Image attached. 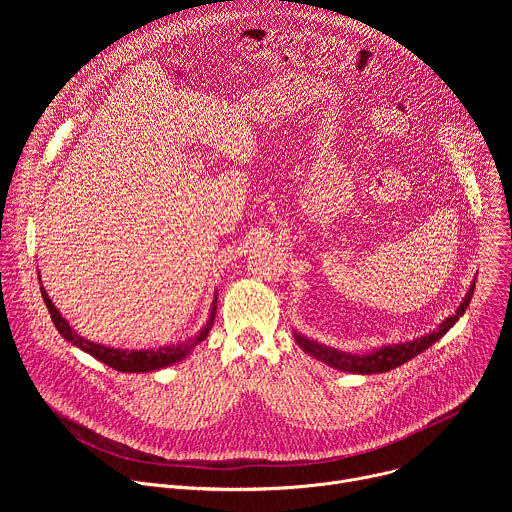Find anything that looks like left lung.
Instances as JSON below:
<instances>
[{
  "mask_svg": "<svg viewBox=\"0 0 512 512\" xmlns=\"http://www.w3.org/2000/svg\"><path fill=\"white\" fill-rule=\"evenodd\" d=\"M474 285L476 281H472L470 289L466 298L462 300V304L458 306L456 314L446 318L440 326H437L433 332L421 336V338H415L411 342H399V344H387V346H381L373 352H367V354H348V352H342V350H336V348H330L326 344H320L316 340H310L306 338L304 334L300 332H294V338L296 342L302 346L304 352H308L310 356L326 362L328 367L336 369V371H344V373H354V375H375V373H387L391 369H397L401 367L403 362L411 360L413 356L421 354L425 348H429L431 344H435L437 340H440L466 312V308L470 306V300L474 296Z\"/></svg>",
  "mask_w": 512,
  "mask_h": 512,
  "instance_id": "1",
  "label": "left lung"
}]
</instances>
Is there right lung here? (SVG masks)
<instances>
[{"label":"right lung","instance_id":"obj_1","mask_svg":"<svg viewBox=\"0 0 512 512\" xmlns=\"http://www.w3.org/2000/svg\"><path fill=\"white\" fill-rule=\"evenodd\" d=\"M42 289V298H44V304L50 312V318L56 326V330L60 332V336L64 340H68L70 344H75L77 348L85 350L87 354H91L93 358L105 362L107 367L115 369V371H121V373H152V371H160V369H166L170 367V364L174 362H180L184 360L192 348L196 344H200L210 328H212V322H214V316H216V300L218 296H214L212 300V308H210V318L206 320L204 328L194 334L192 338L184 340V342H178V344H170V346H160V348H148V350H127V348H111V346H103V344H97V342H91L83 336H79L75 330L70 328V324L62 318V314L56 310V306L52 304V300L48 298L46 289Z\"/></svg>","mask_w":512,"mask_h":512}]
</instances>
